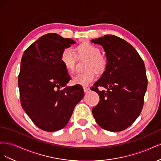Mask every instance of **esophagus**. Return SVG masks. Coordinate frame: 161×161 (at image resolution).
Masks as SVG:
<instances>
[{
  "mask_svg": "<svg viewBox=\"0 0 161 161\" xmlns=\"http://www.w3.org/2000/svg\"><path fill=\"white\" fill-rule=\"evenodd\" d=\"M83 90H84V92H88L90 91V89L88 88V87H84Z\"/></svg>",
  "mask_w": 161,
  "mask_h": 161,
  "instance_id": "1",
  "label": "esophagus"
}]
</instances>
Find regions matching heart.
<instances>
[{
    "label": "heart",
    "instance_id": "heart-1",
    "mask_svg": "<svg viewBox=\"0 0 161 161\" xmlns=\"http://www.w3.org/2000/svg\"><path fill=\"white\" fill-rule=\"evenodd\" d=\"M76 56L79 58L84 57L89 59L86 70L85 73H79L72 77V83L81 86H88L93 82L96 78L95 72L101 74L106 69L108 60L105 56L101 53L100 48L90 42H83L75 48ZM60 60L66 70L69 72H73L75 69L76 56L75 53L69 48H66L62 51Z\"/></svg>",
    "mask_w": 161,
    "mask_h": 161
}]
</instances>
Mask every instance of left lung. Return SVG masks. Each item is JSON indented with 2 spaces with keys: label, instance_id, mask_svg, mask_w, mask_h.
<instances>
[{
  "label": "left lung",
  "instance_id": "obj_1",
  "mask_svg": "<svg viewBox=\"0 0 161 161\" xmlns=\"http://www.w3.org/2000/svg\"><path fill=\"white\" fill-rule=\"evenodd\" d=\"M106 53L108 65L91 89L100 101L92 113L98 125L110 131H122L132 124L143 108L148 80L144 63L130 43L113 35L93 39ZM99 86L107 91H99Z\"/></svg>",
  "mask_w": 161,
  "mask_h": 161
}]
</instances>
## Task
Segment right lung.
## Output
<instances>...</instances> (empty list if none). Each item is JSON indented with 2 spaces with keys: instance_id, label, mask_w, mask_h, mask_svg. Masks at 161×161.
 <instances>
[{
  "instance_id": "obj_1",
  "label": "right lung",
  "mask_w": 161,
  "mask_h": 161,
  "mask_svg": "<svg viewBox=\"0 0 161 161\" xmlns=\"http://www.w3.org/2000/svg\"><path fill=\"white\" fill-rule=\"evenodd\" d=\"M74 43L72 39L47 33L23 54L18 76L21 106L34 124L44 131L64 128L84 97L80 85L66 86L70 77L60 60L62 51Z\"/></svg>"
}]
</instances>
